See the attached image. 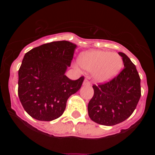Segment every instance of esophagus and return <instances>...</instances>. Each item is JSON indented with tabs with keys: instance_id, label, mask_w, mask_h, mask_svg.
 Segmentation results:
<instances>
[{
	"instance_id": "esophagus-1",
	"label": "esophagus",
	"mask_w": 155,
	"mask_h": 155,
	"mask_svg": "<svg viewBox=\"0 0 155 155\" xmlns=\"http://www.w3.org/2000/svg\"><path fill=\"white\" fill-rule=\"evenodd\" d=\"M83 85L84 86H91V83L88 81V80H87V78H85L84 79V82H83Z\"/></svg>"
}]
</instances>
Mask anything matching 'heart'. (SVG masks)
Here are the masks:
<instances>
[{"mask_svg":"<svg viewBox=\"0 0 155 155\" xmlns=\"http://www.w3.org/2000/svg\"><path fill=\"white\" fill-rule=\"evenodd\" d=\"M81 68L93 71V78L98 83H106L115 78L123 68V59L117 53L91 50L82 53L78 60Z\"/></svg>","mask_w":155,"mask_h":155,"instance_id":"1","label":"heart"}]
</instances>
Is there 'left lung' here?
<instances>
[{"mask_svg":"<svg viewBox=\"0 0 155 155\" xmlns=\"http://www.w3.org/2000/svg\"><path fill=\"white\" fill-rule=\"evenodd\" d=\"M124 68L106 84L93 85L94 95L87 105L92 121L104 126L120 124L131 116L140 98V78L134 65L125 53H119Z\"/></svg>","mask_w":155,"mask_h":155,"instance_id":"1","label":"left lung"}]
</instances>
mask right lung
Wrapping results in <instances>:
<instances>
[{
	"label": "right lung",
	"instance_id": "obj_1",
	"mask_svg": "<svg viewBox=\"0 0 155 155\" xmlns=\"http://www.w3.org/2000/svg\"><path fill=\"white\" fill-rule=\"evenodd\" d=\"M77 45L57 41L33 48L25 54L18 71V97L26 113L39 121H52L65 110L67 101L81 87L65 75Z\"/></svg>",
	"mask_w": 155,
	"mask_h": 155
}]
</instances>
